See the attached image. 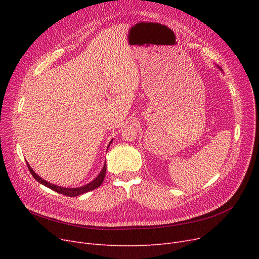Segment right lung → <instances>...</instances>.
Listing matches in <instances>:
<instances>
[{
    "mask_svg": "<svg viewBox=\"0 0 259 259\" xmlns=\"http://www.w3.org/2000/svg\"><path fill=\"white\" fill-rule=\"evenodd\" d=\"M111 144V142H110ZM110 146V145H109ZM27 167H28L30 173L32 174L33 178L40 184H43L44 186L50 188L51 190H53V191H56L58 193H61V194H64L66 196H71V197H74V196H78L80 194H84L86 192H89V191H92V190L99 188L102 183L104 182V179H105V175H106V169H107V166L106 164L104 165L103 167V170L101 171V173L95 178V180H93L91 183L83 186V187H79V188H63V187H59V186H56V185H52L44 180H42L39 178V176L37 174H35V172L31 169V167L29 166L28 162H27Z\"/></svg>",
    "mask_w": 259,
    "mask_h": 259,
    "instance_id": "right-lung-1",
    "label": "right lung"
}]
</instances>
